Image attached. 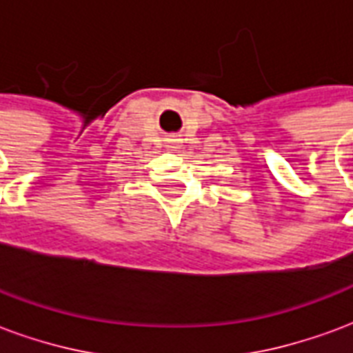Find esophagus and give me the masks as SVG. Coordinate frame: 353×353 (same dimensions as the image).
Here are the masks:
<instances>
[{
    "label": "esophagus",
    "instance_id": "1",
    "mask_svg": "<svg viewBox=\"0 0 353 353\" xmlns=\"http://www.w3.org/2000/svg\"><path fill=\"white\" fill-rule=\"evenodd\" d=\"M173 141H179V139H173ZM173 148H174V146H173Z\"/></svg>",
    "mask_w": 353,
    "mask_h": 353
}]
</instances>
